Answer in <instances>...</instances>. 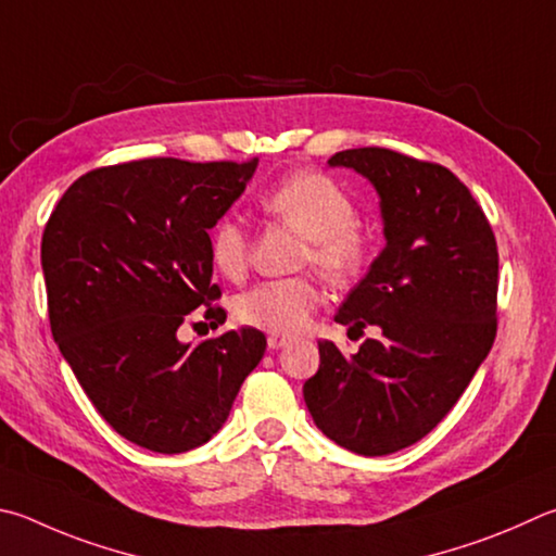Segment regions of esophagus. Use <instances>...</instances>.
I'll return each mask as SVG.
<instances>
[{"instance_id": "34e87169", "label": "esophagus", "mask_w": 556, "mask_h": 556, "mask_svg": "<svg viewBox=\"0 0 556 556\" xmlns=\"http://www.w3.org/2000/svg\"><path fill=\"white\" fill-rule=\"evenodd\" d=\"M289 342H291V338L289 336H279V332H269V336H267L269 350H281V348H287Z\"/></svg>"}]
</instances>
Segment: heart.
I'll return each instance as SVG.
<instances>
[{
    "instance_id": "b5f03b06",
    "label": "heart",
    "mask_w": 556,
    "mask_h": 556,
    "mask_svg": "<svg viewBox=\"0 0 556 556\" xmlns=\"http://www.w3.org/2000/svg\"><path fill=\"white\" fill-rule=\"evenodd\" d=\"M262 208L306 236L301 262L313 265L330 285L355 281L371 257V238L357 220V206L336 179L323 173H294L262 197ZM208 257L220 275L240 279L250 262V238L236 218H220L208 233ZM320 289L311 277L269 279L238 299L245 326L296 332L320 306Z\"/></svg>"
}]
</instances>
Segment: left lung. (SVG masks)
<instances>
[{"label": "left lung", "instance_id": "obj_1", "mask_svg": "<svg viewBox=\"0 0 556 556\" xmlns=\"http://www.w3.org/2000/svg\"><path fill=\"white\" fill-rule=\"evenodd\" d=\"M332 167L381 199L387 248L336 320L379 326L352 357L318 342L304 399L323 435L365 457L413 445L447 416L496 340L498 245L486 214L447 167L391 148H352Z\"/></svg>", "mask_w": 556, "mask_h": 556}]
</instances>
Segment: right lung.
Wrapping results in <instances>:
<instances>
[{"mask_svg": "<svg viewBox=\"0 0 556 556\" xmlns=\"http://www.w3.org/2000/svg\"><path fill=\"white\" fill-rule=\"evenodd\" d=\"M245 163L143 157L75 179L50 214L43 265L50 330L79 387L111 428L138 447L179 454L224 426L265 355L257 328L197 345L177 328L204 306L226 323L211 281L208 228L243 194Z\"/></svg>", "mask_w": 556, "mask_h": 556, "instance_id": "add662e5", "label": "right lung"}]
</instances>
